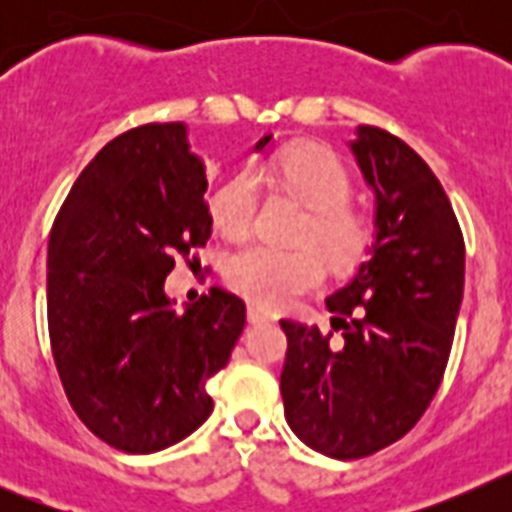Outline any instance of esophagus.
I'll return each instance as SVG.
<instances>
[{"mask_svg": "<svg viewBox=\"0 0 512 512\" xmlns=\"http://www.w3.org/2000/svg\"><path fill=\"white\" fill-rule=\"evenodd\" d=\"M246 318H248V323H269V320H271V315H269V312H264V310H261V307H256V305H248V310H246Z\"/></svg>", "mask_w": 512, "mask_h": 512, "instance_id": "34e87169", "label": "esophagus"}]
</instances>
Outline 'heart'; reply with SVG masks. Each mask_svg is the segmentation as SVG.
Instances as JSON below:
<instances>
[{
  "instance_id": "obj_1",
  "label": "heart",
  "mask_w": 512,
  "mask_h": 512,
  "mask_svg": "<svg viewBox=\"0 0 512 512\" xmlns=\"http://www.w3.org/2000/svg\"><path fill=\"white\" fill-rule=\"evenodd\" d=\"M269 174L284 192L307 207L300 241L315 243L336 269H351L364 259L372 243V225L361 212L346 205L351 176L338 156L318 146L289 148L271 164ZM256 207V179L248 171H241L212 194V223L228 238H243L253 228ZM225 279L253 305L282 310L323 282V261L307 246L271 248L251 243L230 256Z\"/></svg>"
}]
</instances>
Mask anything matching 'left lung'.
I'll list each match as a JSON object with an SVG mask.
<instances>
[{"label": "left lung", "instance_id": "8db88e82", "mask_svg": "<svg viewBox=\"0 0 512 512\" xmlns=\"http://www.w3.org/2000/svg\"><path fill=\"white\" fill-rule=\"evenodd\" d=\"M348 151L374 194V233L369 259L325 300L343 338L279 320L284 418L330 459L374 454L418 423L441 384L464 295V238L428 164L372 125L356 128Z\"/></svg>", "mask_w": 512, "mask_h": 512}]
</instances>
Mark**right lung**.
Returning <instances> with one entry per match:
<instances>
[{"label": "right lung", "instance_id": "1", "mask_svg": "<svg viewBox=\"0 0 512 512\" xmlns=\"http://www.w3.org/2000/svg\"><path fill=\"white\" fill-rule=\"evenodd\" d=\"M184 122L110 140L79 174L48 241V330L71 408L130 454L174 446L210 418L207 382L246 323L212 287L184 310L166 295L174 256L210 238L205 161ZM271 135L253 146L264 153Z\"/></svg>", "mask_w": 512, "mask_h": 512}]
</instances>
